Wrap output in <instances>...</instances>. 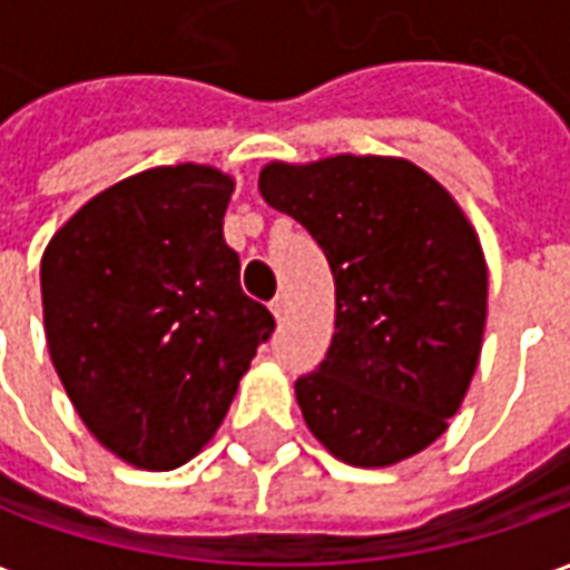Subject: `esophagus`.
I'll list each match as a JSON object with an SVG mask.
<instances>
[{
  "label": "esophagus",
  "mask_w": 570,
  "mask_h": 570,
  "mask_svg": "<svg viewBox=\"0 0 570 570\" xmlns=\"http://www.w3.org/2000/svg\"><path fill=\"white\" fill-rule=\"evenodd\" d=\"M272 314L277 321H286V314H289V298L286 296H277L272 302Z\"/></svg>",
  "instance_id": "obj_1"
}]
</instances>
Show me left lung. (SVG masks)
Returning <instances> with one entry per match:
<instances>
[{"label": "left lung", "instance_id": "8db88e82", "mask_svg": "<svg viewBox=\"0 0 570 570\" xmlns=\"http://www.w3.org/2000/svg\"><path fill=\"white\" fill-rule=\"evenodd\" d=\"M259 191L333 268V345L296 382L308 430L354 466L428 449L461 409L485 333L489 268L464 210L421 167L382 155L272 161Z\"/></svg>", "mask_w": 570, "mask_h": 570}]
</instances>
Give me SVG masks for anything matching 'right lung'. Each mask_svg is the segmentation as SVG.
Wrapping results in <instances>:
<instances>
[{
    "label": "right lung",
    "instance_id": "right-lung-1",
    "mask_svg": "<svg viewBox=\"0 0 570 570\" xmlns=\"http://www.w3.org/2000/svg\"><path fill=\"white\" fill-rule=\"evenodd\" d=\"M232 191L207 164L151 167L88 200L45 247L51 363L85 428L140 470H174L213 440L274 333L223 237Z\"/></svg>",
    "mask_w": 570,
    "mask_h": 570
}]
</instances>
